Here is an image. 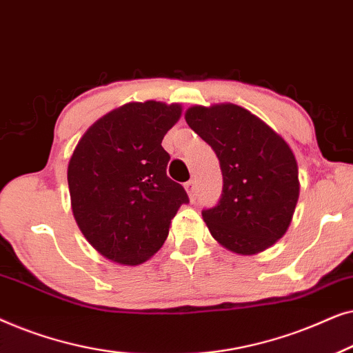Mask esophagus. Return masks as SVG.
<instances>
[{
	"label": "esophagus",
	"instance_id": "obj_1",
	"mask_svg": "<svg viewBox=\"0 0 353 353\" xmlns=\"http://www.w3.org/2000/svg\"><path fill=\"white\" fill-rule=\"evenodd\" d=\"M185 188H186L188 196H190L191 199H194V194H196V181H194V180H190L188 183H185Z\"/></svg>",
	"mask_w": 353,
	"mask_h": 353
}]
</instances>
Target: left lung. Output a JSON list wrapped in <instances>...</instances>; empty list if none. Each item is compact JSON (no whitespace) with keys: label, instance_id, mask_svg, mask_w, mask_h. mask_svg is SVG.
Here are the masks:
<instances>
[{"label":"left lung","instance_id":"8db88e82","mask_svg":"<svg viewBox=\"0 0 353 353\" xmlns=\"http://www.w3.org/2000/svg\"><path fill=\"white\" fill-rule=\"evenodd\" d=\"M185 119L214 149L223 175L219 204L202 210L210 234L236 254L268 249L286 233L297 205L299 168L291 148L236 104L192 105Z\"/></svg>","mask_w":353,"mask_h":353}]
</instances>
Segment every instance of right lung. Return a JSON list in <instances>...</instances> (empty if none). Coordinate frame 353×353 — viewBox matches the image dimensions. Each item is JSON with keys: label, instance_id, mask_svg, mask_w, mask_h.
<instances>
[{"label": "right lung", "instance_id": "1", "mask_svg": "<svg viewBox=\"0 0 353 353\" xmlns=\"http://www.w3.org/2000/svg\"><path fill=\"white\" fill-rule=\"evenodd\" d=\"M180 117V104L128 103L91 125L72 154L67 181L75 221L112 262H146L190 202L185 188L167 176L170 156L162 148Z\"/></svg>", "mask_w": 353, "mask_h": 353}]
</instances>
